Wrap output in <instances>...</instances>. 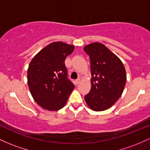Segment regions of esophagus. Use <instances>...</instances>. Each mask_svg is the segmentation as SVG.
<instances>
[{"mask_svg":"<svg viewBox=\"0 0 150 150\" xmlns=\"http://www.w3.org/2000/svg\"><path fill=\"white\" fill-rule=\"evenodd\" d=\"M80 78H79V79H77V80H75V82H76V84H77V85H78V84L79 83H80Z\"/></svg>","mask_w":150,"mask_h":150,"instance_id":"1","label":"esophagus"}]
</instances>
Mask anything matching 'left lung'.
I'll return each instance as SVG.
<instances>
[{
    "mask_svg": "<svg viewBox=\"0 0 150 150\" xmlns=\"http://www.w3.org/2000/svg\"><path fill=\"white\" fill-rule=\"evenodd\" d=\"M84 51L89 56L91 89L85 96L87 106L102 111L113 106L122 95L126 83L123 63L112 51L99 42L88 44Z\"/></svg>",
    "mask_w": 150,
    "mask_h": 150,
    "instance_id": "1",
    "label": "left lung"
}]
</instances>
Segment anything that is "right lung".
I'll list each match as a JSON object with an SVG mask.
<instances>
[{
	"instance_id": "right-lung-1",
	"label": "right lung",
	"mask_w": 150,
	"mask_h": 150,
	"mask_svg": "<svg viewBox=\"0 0 150 150\" xmlns=\"http://www.w3.org/2000/svg\"><path fill=\"white\" fill-rule=\"evenodd\" d=\"M75 46L62 42L49 44L32 58L27 83L34 100L48 111H58L66 104L75 86L68 79L65 60Z\"/></svg>"
}]
</instances>
